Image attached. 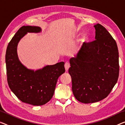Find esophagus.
<instances>
[{
  "label": "esophagus",
  "instance_id": "obj_1",
  "mask_svg": "<svg viewBox=\"0 0 125 125\" xmlns=\"http://www.w3.org/2000/svg\"><path fill=\"white\" fill-rule=\"evenodd\" d=\"M70 64H69V62H65V70H66V71H68V69H69V68H70Z\"/></svg>",
  "mask_w": 125,
  "mask_h": 125
}]
</instances>
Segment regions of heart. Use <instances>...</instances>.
<instances>
[{"label":"heart","instance_id":"b5f03b06","mask_svg":"<svg viewBox=\"0 0 125 125\" xmlns=\"http://www.w3.org/2000/svg\"><path fill=\"white\" fill-rule=\"evenodd\" d=\"M88 38V36L87 34H83V35L82 36V37H81V40L83 42H85L87 41Z\"/></svg>","mask_w":125,"mask_h":125}]
</instances>
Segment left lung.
<instances>
[{"mask_svg":"<svg viewBox=\"0 0 125 125\" xmlns=\"http://www.w3.org/2000/svg\"><path fill=\"white\" fill-rule=\"evenodd\" d=\"M95 40L84 43L77 56L70 60L69 73L75 98L83 103L106 98L119 76V55L116 41L101 24L94 26Z\"/></svg>","mask_w":125,"mask_h":125,"instance_id":"8db88e82","label":"left lung"}]
</instances>
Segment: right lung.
<instances>
[{
  "instance_id": "add662e5",
  "label": "right lung",
  "mask_w": 125,
  "mask_h": 125,
  "mask_svg": "<svg viewBox=\"0 0 125 125\" xmlns=\"http://www.w3.org/2000/svg\"><path fill=\"white\" fill-rule=\"evenodd\" d=\"M37 26H22L14 34L7 46L5 55L8 84L11 91L24 103L33 105L46 104L54 93L57 79L65 72L64 62L34 70L21 64L17 55L18 42L27 32L38 33Z\"/></svg>"
}]
</instances>
